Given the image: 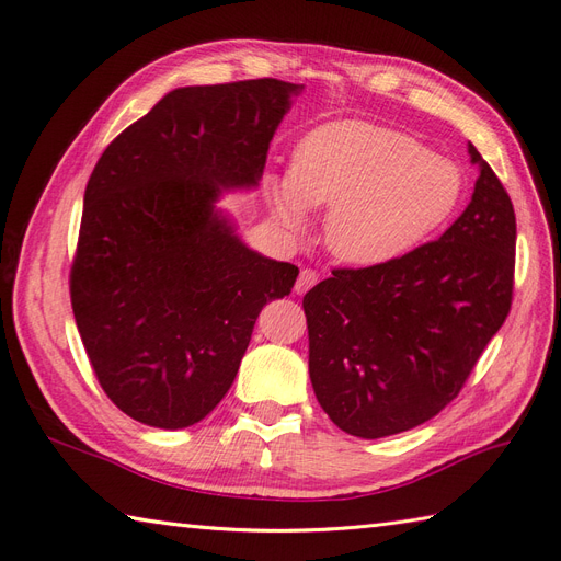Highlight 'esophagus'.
I'll return each instance as SVG.
<instances>
[{
    "mask_svg": "<svg viewBox=\"0 0 561 561\" xmlns=\"http://www.w3.org/2000/svg\"><path fill=\"white\" fill-rule=\"evenodd\" d=\"M318 283V274L313 268H301V274H299V278H297V283H295V293L297 295H304L307 290H311V287Z\"/></svg>",
    "mask_w": 561,
    "mask_h": 561,
    "instance_id": "obj_1",
    "label": "esophagus"
}]
</instances>
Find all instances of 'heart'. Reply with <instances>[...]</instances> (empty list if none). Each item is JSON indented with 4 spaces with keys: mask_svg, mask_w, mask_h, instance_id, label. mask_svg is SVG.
I'll list each match as a JSON object with an SVG mask.
<instances>
[{
    "mask_svg": "<svg viewBox=\"0 0 561 561\" xmlns=\"http://www.w3.org/2000/svg\"><path fill=\"white\" fill-rule=\"evenodd\" d=\"M463 173L412 135L367 122L311 130L290 173L271 180L280 222L299 229L307 208L330 206L325 245L336 260L379 266L414 250L458 208Z\"/></svg>",
    "mask_w": 561,
    "mask_h": 561,
    "instance_id": "1",
    "label": "heart"
}]
</instances>
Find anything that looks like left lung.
I'll list each match as a JSON object with an SVG mask.
<instances>
[{"label": "left lung", "instance_id": "left-lung-1", "mask_svg": "<svg viewBox=\"0 0 561 561\" xmlns=\"http://www.w3.org/2000/svg\"><path fill=\"white\" fill-rule=\"evenodd\" d=\"M468 151L480 178L437 241L379 266L334 268L304 297L316 398L348 435H396L445 410L511 313L515 208Z\"/></svg>", "mask_w": 561, "mask_h": 561}]
</instances>
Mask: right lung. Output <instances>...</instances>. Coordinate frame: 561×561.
I'll return each instance as SVG.
<instances>
[{
    "label": "right lung",
    "mask_w": 561,
    "mask_h": 561,
    "mask_svg": "<svg viewBox=\"0 0 561 561\" xmlns=\"http://www.w3.org/2000/svg\"><path fill=\"white\" fill-rule=\"evenodd\" d=\"M297 91L280 79L175 89L98 159L70 297L98 383L130 419L171 431L206 419L264 304L290 295L299 268L245 248L215 201L257 186Z\"/></svg>",
    "instance_id": "obj_1"
}]
</instances>
